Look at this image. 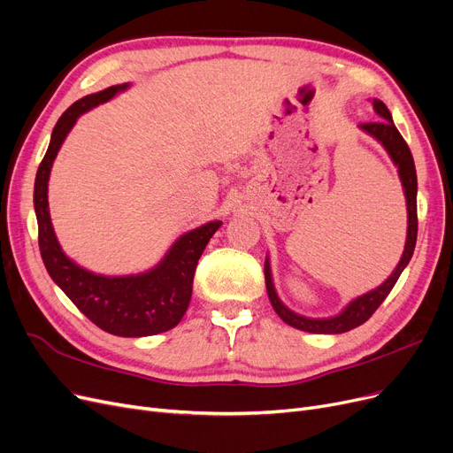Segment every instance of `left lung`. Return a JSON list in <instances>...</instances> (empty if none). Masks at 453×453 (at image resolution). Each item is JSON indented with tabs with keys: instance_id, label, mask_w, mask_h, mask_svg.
<instances>
[{
	"instance_id": "left-lung-1",
	"label": "left lung",
	"mask_w": 453,
	"mask_h": 453,
	"mask_svg": "<svg viewBox=\"0 0 453 453\" xmlns=\"http://www.w3.org/2000/svg\"><path fill=\"white\" fill-rule=\"evenodd\" d=\"M373 111L380 114L381 120L380 122H366L361 124V129H365L368 134H372L373 139L380 141L383 144V148L388 151L390 159L395 161V165L398 166V173L400 180L403 185V192H405V202H407V241H405V250L402 259L398 263V266L395 268L388 275V280L383 281L378 288H373L363 296L353 300L341 314L331 319H307L302 317V314L292 312L288 307H285L281 303V300L275 294L273 283H272V273H270V265L268 259L265 261V280H266V290H268V298L270 303L273 307V311L280 314V319L283 322H287L288 326L302 329V331H309V333H346L353 327H359L361 324H365L376 309L383 303V300L388 296V292L392 290V287L396 285L400 273L403 272V268L409 265L412 251H415V244H417V233H418V219H417V170H415V161H412L411 150L407 146V142L403 141V136L400 134V131L396 129L395 122H392L390 111L387 109V105L381 100H373Z\"/></svg>"
}]
</instances>
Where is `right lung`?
Returning a JSON list of instances; mask_svg holds the SVG:
<instances>
[{
	"mask_svg": "<svg viewBox=\"0 0 453 453\" xmlns=\"http://www.w3.org/2000/svg\"><path fill=\"white\" fill-rule=\"evenodd\" d=\"M126 88L127 83L85 96L58 118L48 151L36 170L33 202L38 222V248H41L42 261L51 280L100 329L118 337H150L175 327L183 319L192 296L196 266L222 222H209L185 233L170 248L166 257L146 273L107 278V275H96L77 266L66 257L57 242L48 209L50 172L57 151L75 120L83 112L109 102L114 94Z\"/></svg>",
	"mask_w": 453,
	"mask_h": 453,
	"instance_id": "right-lung-1",
	"label": "right lung"
}]
</instances>
